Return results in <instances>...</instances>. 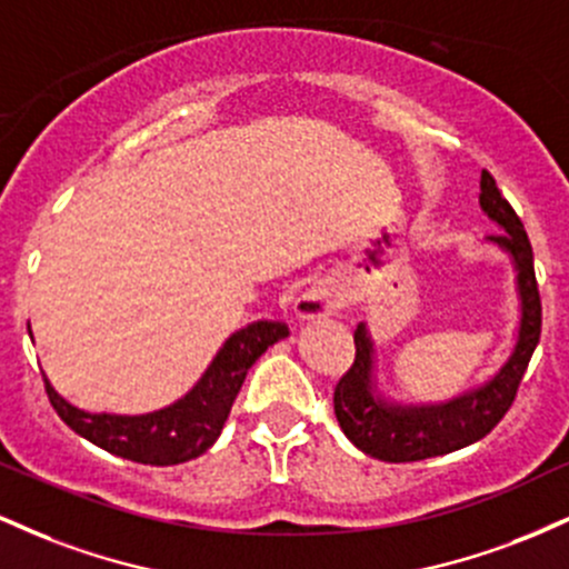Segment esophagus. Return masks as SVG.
Listing matches in <instances>:
<instances>
[{
	"label": "esophagus",
	"instance_id": "1",
	"mask_svg": "<svg viewBox=\"0 0 569 569\" xmlns=\"http://www.w3.org/2000/svg\"><path fill=\"white\" fill-rule=\"evenodd\" d=\"M339 305H342V299H339V293L335 289L318 286V289H310L302 299H299L297 316L307 318V321H312V318H326L335 310H339Z\"/></svg>",
	"mask_w": 569,
	"mask_h": 569
}]
</instances>
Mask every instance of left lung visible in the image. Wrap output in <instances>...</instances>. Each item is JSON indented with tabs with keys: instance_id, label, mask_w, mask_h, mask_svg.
<instances>
[{
	"instance_id": "left-lung-1",
	"label": "left lung",
	"mask_w": 569,
	"mask_h": 569,
	"mask_svg": "<svg viewBox=\"0 0 569 569\" xmlns=\"http://www.w3.org/2000/svg\"><path fill=\"white\" fill-rule=\"evenodd\" d=\"M481 208L492 221L502 227L500 234H489L492 243L506 248L516 264L521 297V323L516 348L508 363L489 380L485 388L452 398L436 407H393L371 393V339L367 326H358L356 335V361L345 371L335 388V415L345 436L361 452L385 462H415L428 457L449 455L455 449L468 447L492 430L511 409L516 390L535 348L540 342V307L538 280H535L532 246L525 224L511 202L502 198L498 181L492 173L481 171Z\"/></svg>"
}]
</instances>
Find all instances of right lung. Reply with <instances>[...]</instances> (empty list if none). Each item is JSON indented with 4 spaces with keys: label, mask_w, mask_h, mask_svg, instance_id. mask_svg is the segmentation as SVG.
<instances>
[{
    "label": "right lung",
    "mask_w": 569,
    "mask_h": 569,
    "mask_svg": "<svg viewBox=\"0 0 569 569\" xmlns=\"http://www.w3.org/2000/svg\"><path fill=\"white\" fill-rule=\"evenodd\" d=\"M283 337H289L286 323L257 321L246 326L227 339L202 380L181 401L152 415H90V411L71 407L48 380H44V390L58 417L96 447L126 460L143 462V466H179L202 455L219 439L234 398L243 388L248 369L270 345Z\"/></svg>",
    "instance_id": "right-lung-1"
}]
</instances>
